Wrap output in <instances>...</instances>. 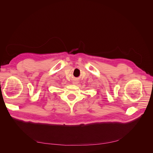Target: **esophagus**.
<instances>
[{
    "label": "esophagus",
    "instance_id": "obj_1",
    "mask_svg": "<svg viewBox=\"0 0 153 153\" xmlns=\"http://www.w3.org/2000/svg\"><path fill=\"white\" fill-rule=\"evenodd\" d=\"M73 84H77V82H73Z\"/></svg>",
    "mask_w": 153,
    "mask_h": 153
}]
</instances>
